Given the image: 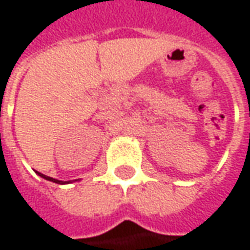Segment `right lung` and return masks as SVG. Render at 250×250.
I'll return each instance as SVG.
<instances>
[{
  "mask_svg": "<svg viewBox=\"0 0 250 250\" xmlns=\"http://www.w3.org/2000/svg\"><path fill=\"white\" fill-rule=\"evenodd\" d=\"M36 173L39 174L40 177H43V179L48 180V181H52V183H57V184H69V183H71V181H61V180H57V179H52V177H50V176H46V174L43 173H39V172H36ZM77 181V180H76Z\"/></svg>",
  "mask_w": 250,
  "mask_h": 250,
  "instance_id": "right-lung-1",
  "label": "right lung"
}]
</instances>
